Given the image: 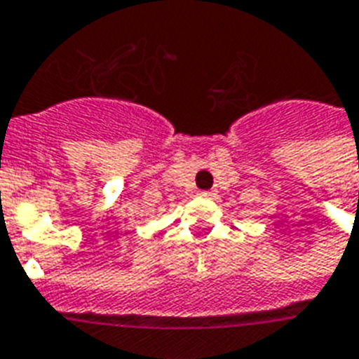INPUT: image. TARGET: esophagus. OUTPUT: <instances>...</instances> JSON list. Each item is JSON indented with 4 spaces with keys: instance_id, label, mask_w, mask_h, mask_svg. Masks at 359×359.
<instances>
[{
    "instance_id": "esophagus-1",
    "label": "esophagus",
    "mask_w": 359,
    "mask_h": 359,
    "mask_svg": "<svg viewBox=\"0 0 359 359\" xmlns=\"http://www.w3.org/2000/svg\"><path fill=\"white\" fill-rule=\"evenodd\" d=\"M215 191H200V193H198V196L200 198H215Z\"/></svg>"
}]
</instances>
